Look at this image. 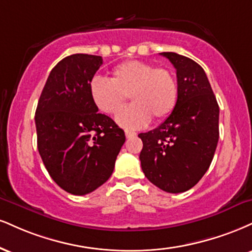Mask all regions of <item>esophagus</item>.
I'll list each match as a JSON object with an SVG mask.
<instances>
[{
    "mask_svg": "<svg viewBox=\"0 0 252 252\" xmlns=\"http://www.w3.org/2000/svg\"><path fill=\"white\" fill-rule=\"evenodd\" d=\"M135 136H136V132H132V131H129V130H126V138L135 137Z\"/></svg>",
    "mask_w": 252,
    "mask_h": 252,
    "instance_id": "obj_1",
    "label": "esophagus"
}]
</instances>
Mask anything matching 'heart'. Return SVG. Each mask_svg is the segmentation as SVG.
I'll return each instance as SVG.
<instances>
[{
    "instance_id": "heart-1",
    "label": "heart",
    "mask_w": 252,
    "mask_h": 252,
    "mask_svg": "<svg viewBox=\"0 0 252 252\" xmlns=\"http://www.w3.org/2000/svg\"><path fill=\"white\" fill-rule=\"evenodd\" d=\"M114 77L97 75L90 82V94L96 107L104 114H115L123 107L126 96L132 104L116 115V122L126 129L143 128L150 122L162 121L174 110L178 96L177 81L165 68L144 61L121 63Z\"/></svg>"
}]
</instances>
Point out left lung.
Instances as JSON below:
<instances>
[{"mask_svg":"<svg viewBox=\"0 0 252 252\" xmlns=\"http://www.w3.org/2000/svg\"><path fill=\"white\" fill-rule=\"evenodd\" d=\"M160 55L176 69L177 102L160 126L138 135L143 142L139 159L151 183L178 193L196 186L211 164L220 137V108L198 63L176 53Z\"/></svg>","mask_w":252,"mask_h":252,"instance_id":"1","label":"left lung"}]
</instances>
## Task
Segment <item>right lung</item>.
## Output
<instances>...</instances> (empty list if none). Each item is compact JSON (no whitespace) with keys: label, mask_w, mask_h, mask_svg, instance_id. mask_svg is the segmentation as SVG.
Masks as SVG:
<instances>
[{"label":"right lung","mask_w":252,"mask_h":252,"mask_svg":"<svg viewBox=\"0 0 252 252\" xmlns=\"http://www.w3.org/2000/svg\"><path fill=\"white\" fill-rule=\"evenodd\" d=\"M101 56L74 54L50 71L35 113L37 148L57 186L86 195L109 180L126 135L98 108L90 82Z\"/></svg>","instance_id":"add662e5"}]
</instances>
